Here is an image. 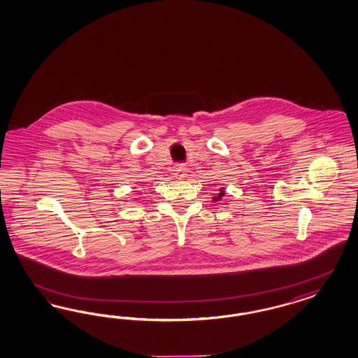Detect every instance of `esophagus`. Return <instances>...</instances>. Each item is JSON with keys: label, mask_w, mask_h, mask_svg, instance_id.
Segmentation results:
<instances>
[{"label": "esophagus", "mask_w": 358, "mask_h": 358, "mask_svg": "<svg viewBox=\"0 0 358 358\" xmlns=\"http://www.w3.org/2000/svg\"><path fill=\"white\" fill-rule=\"evenodd\" d=\"M180 177H182V176H180Z\"/></svg>", "instance_id": "obj_1"}]
</instances>
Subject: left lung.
Here are the masks:
<instances>
[{
  "instance_id": "8db88e82",
  "label": "left lung",
  "mask_w": 358,
  "mask_h": 358,
  "mask_svg": "<svg viewBox=\"0 0 358 358\" xmlns=\"http://www.w3.org/2000/svg\"><path fill=\"white\" fill-rule=\"evenodd\" d=\"M226 192H224V187H219V193L215 196H213V201L217 202V201H222V198L224 196Z\"/></svg>"
}]
</instances>
